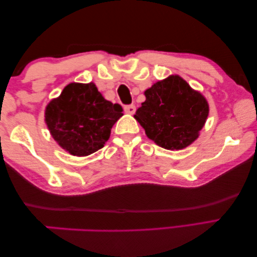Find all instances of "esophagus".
<instances>
[{"label":"esophagus","instance_id":"34e87169","mask_svg":"<svg viewBox=\"0 0 257 257\" xmlns=\"http://www.w3.org/2000/svg\"><path fill=\"white\" fill-rule=\"evenodd\" d=\"M124 110H125L126 113H130V115H133V113L136 112L137 108H136V106H134V104H127V106L124 107Z\"/></svg>","mask_w":257,"mask_h":257}]
</instances>
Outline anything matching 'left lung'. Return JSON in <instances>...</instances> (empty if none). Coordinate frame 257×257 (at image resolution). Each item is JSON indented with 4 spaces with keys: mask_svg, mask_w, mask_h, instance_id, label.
I'll return each instance as SVG.
<instances>
[{
    "mask_svg": "<svg viewBox=\"0 0 257 257\" xmlns=\"http://www.w3.org/2000/svg\"><path fill=\"white\" fill-rule=\"evenodd\" d=\"M145 95L134 117L159 147L183 149L198 138L207 119L208 103L184 79L172 75L155 83Z\"/></svg>",
    "mask_w": 257,
    "mask_h": 257,
    "instance_id": "1",
    "label": "left lung"
}]
</instances>
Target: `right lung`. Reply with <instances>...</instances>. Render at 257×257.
I'll return each mask as SVG.
<instances>
[{"instance_id": "1", "label": "right lung", "mask_w": 257, "mask_h": 257, "mask_svg": "<svg viewBox=\"0 0 257 257\" xmlns=\"http://www.w3.org/2000/svg\"><path fill=\"white\" fill-rule=\"evenodd\" d=\"M123 108L101 95L93 83H70L45 110V121L58 145L74 156L102 148Z\"/></svg>"}]
</instances>
